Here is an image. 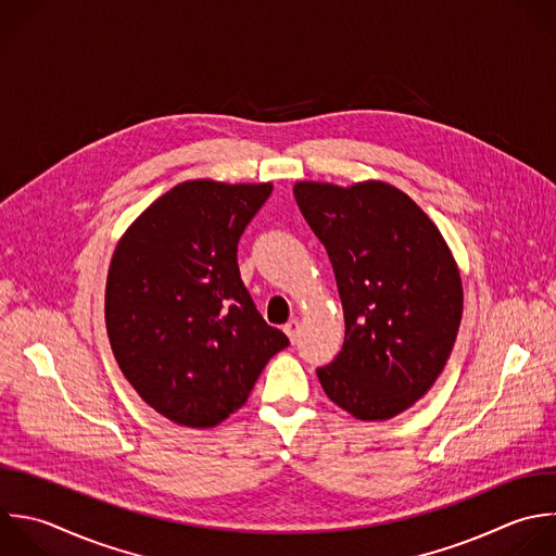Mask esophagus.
<instances>
[{"mask_svg": "<svg viewBox=\"0 0 556 556\" xmlns=\"http://www.w3.org/2000/svg\"><path fill=\"white\" fill-rule=\"evenodd\" d=\"M282 330H285V334L289 337V341L295 343V339H298V334H300V321H298V319H289Z\"/></svg>", "mask_w": 556, "mask_h": 556, "instance_id": "1", "label": "esophagus"}]
</instances>
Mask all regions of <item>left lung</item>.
Here are the masks:
<instances>
[{
  "label": "left lung",
  "instance_id": "left-lung-1",
  "mask_svg": "<svg viewBox=\"0 0 556 556\" xmlns=\"http://www.w3.org/2000/svg\"><path fill=\"white\" fill-rule=\"evenodd\" d=\"M343 304L345 341L317 369L326 395L363 421H384L430 391L456 341L463 285L432 219L397 187L295 182Z\"/></svg>",
  "mask_w": 556,
  "mask_h": 556
}]
</instances>
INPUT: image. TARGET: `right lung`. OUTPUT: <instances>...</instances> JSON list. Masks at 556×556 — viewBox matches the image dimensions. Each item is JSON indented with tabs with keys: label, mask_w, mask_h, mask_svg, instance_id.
Wrapping results in <instances>:
<instances>
[{
	"label": "right lung",
	"mask_w": 556,
	"mask_h": 556,
	"mask_svg": "<svg viewBox=\"0 0 556 556\" xmlns=\"http://www.w3.org/2000/svg\"><path fill=\"white\" fill-rule=\"evenodd\" d=\"M271 189L180 182L115 248L104 302L109 341L135 391L174 424H222L289 345L256 311L237 265V243Z\"/></svg>",
	"instance_id": "obj_1"
}]
</instances>
